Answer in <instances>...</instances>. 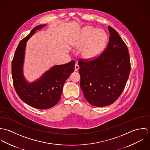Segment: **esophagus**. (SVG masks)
Wrapping results in <instances>:
<instances>
[{"label": "esophagus", "mask_w": 150, "mask_h": 150, "mask_svg": "<svg viewBox=\"0 0 150 150\" xmlns=\"http://www.w3.org/2000/svg\"><path fill=\"white\" fill-rule=\"evenodd\" d=\"M79 69V66L76 64L74 66V70L77 71Z\"/></svg>", "instance_id": "obj_1"}]
</instances>
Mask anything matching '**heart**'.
<instances>
[{
  "instance_id": "obj_1",
  "label": "heart",
  "mask_w": 150,
  "mask_h": 150,
  "mask_svg": "<svg viewBox=\"0 0 150 150\" xmlns=\"http://www.w3.org/2000/svg\"><path fill=\"white\" fill-rule=\"evenodd\" d=\"M106 33L93 27L84 28L80 38L74 43L77 48L83 46L81 55L86 59H93L98 57L103 51L106 43Z\"/></svg>"
}]
</instances>
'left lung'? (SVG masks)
Segmentation results:
<instances>
[{"label":"left lung","mask_w":150,"mask_h":150,"mask_svg":"<svg viewBox=\"0 0 150 150\" xmlns=\"http://www.w3.org/2000/svg\"><path fill=\"white\" fill-rule=\"evenodd\" d=\"M109 42L105 50L92 61L78 62L80 86L86 100L96 107L112 104L122 92L130 71L126 44L110 26Z\"/></svg>","instance_id":"left-lung-1"}]
</instances>
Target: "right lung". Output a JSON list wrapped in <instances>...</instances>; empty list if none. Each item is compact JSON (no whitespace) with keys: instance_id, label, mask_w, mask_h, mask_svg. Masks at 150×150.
Listing matches in <instances>:
<instances>
[{"instance_id":"obj_1","label":"right lung","mask_w":150,"mask_h":150,"mask_svg":"<svg viewBox=\"0 0 150 150\" xmlns=\"http://www.w3.org/2000/svg\"><path fill=\"white\" fill-rule=\"evenodd\" d=\"M46 24L35 27L20 42L11 64V73L15 90L23 102L38 109H48L59 101L64 82L74 69L75 62L56 65L45 71L36 81L28 83L23 74V64L26 42Z\"/></svg>"}]
</instances>
